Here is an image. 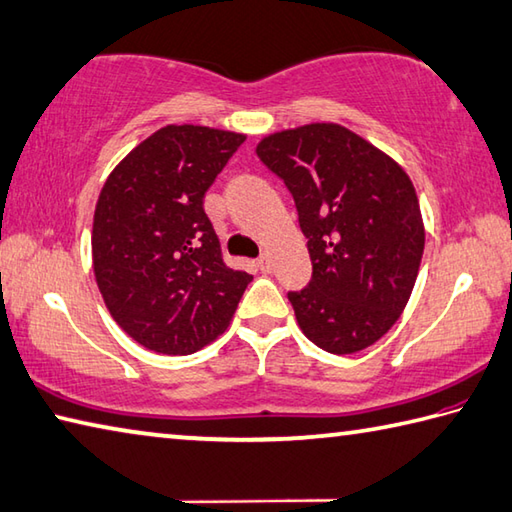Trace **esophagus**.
I'll return each instance as SVG.
<instances>
[{"mask_svg": "<svg viewBox=\"0 0 512 512\" xmlns=\"http://www.w3.org/2000/svg\"><path fill=\"white\" fill-rule=\"evenodd\" d=\"M258 269H260V272H263V274H269V272H272V269H274V260H272V256H269V254H263V256H260V258H258Z\"/></svg>", "mask_w": 512, "mask_h": 512, "instance_id": "esophagus-1", "label": "esophagus"}]
</instances>
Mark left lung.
<instances>
[{
    "label": "left lung",
    "instance_id": "obj_1",
    "mask_svg": "<svg viewBox=\"0 0 512 512\" xmlns=\"http://www.w3.org/2000/svg\"><path fill=\"white\" fill-rule=\"evenodd\" d=\"M258 158L292 191L312 281L289 292L296 323L330 354L388 334L410 301L426 229L397 160L334 122L269 133Z\"/></svg>",
    "mask_w": 512,
    "mask_h": 512
}]
</instances>
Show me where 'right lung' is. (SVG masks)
I'll return each mask as SVG.
<instances>
[{
  "instance_id": "obj_1",
  "label": "right lung",
  "mask_w": 512,
  "mask_h": 512,
  "mask_svg": "<svg viewBox=\"0 0 512 512\" xmlns=\"http://www.w3.org/2000/svg\"><path fill=\"white\" fill-rule=\"evenodd\" d=\"M245 133L167 124L100 191L93 272L113 321L158 354H191L227 330L252 274L227 267L202 209Z\"/></svg>"
}]
</instances>
